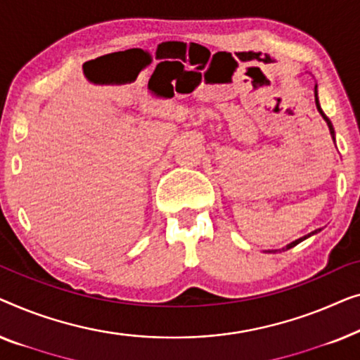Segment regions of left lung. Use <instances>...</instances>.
<instances>
[{"label":"left lung","instance_id":"left-lung-1","mask_svg":"<svg viewBox=\"0 0 360 360\" xmlns=\"http://www.w3.org/2000/svg\"><path fill=\"white\" fill-rule=\"evenodd\" d=\"M315 103H316V109H318V110H320L321 117L326 120L328 127H330V134H331V136H333V140H334V129H333V124H331V120L326 117V115H325V112H323V110H321V108H320V103H318V96H316V88H315ZM318 231H320V230H315V231H311V233H310V235H307V236H303V238H298V240H295V241H293V243H290V245H287L285 248H283V250H290V248H293V246H297V245H298V243H300V241H303V240H307V238H308V236L315 235V233H318Z\"/></svg>","mask_w":360,"mask_h":360}]
</instances>
